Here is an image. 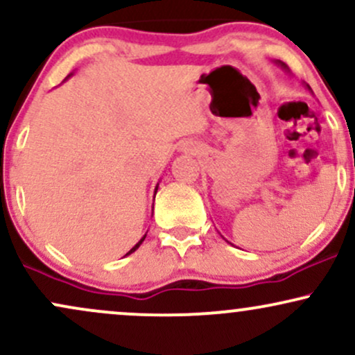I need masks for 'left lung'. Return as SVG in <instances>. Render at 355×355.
Masks as SVG:
<instances>
[{"instance_id": "1", "label": "left lung", "mask_w": 355, "mask_h": 355, "mask_svg": "<svg viewBox=\"0 0 355 355\" xmlns=\"http://www.w3.org/2000/svg\"><path fill=\"white\" fill-rule=\"evenodd\" d=\"M277 64H280V67H282V68H284V70H288V68H287V64H285V63H282V61H277Z\"/></svg>"}]
</instances>
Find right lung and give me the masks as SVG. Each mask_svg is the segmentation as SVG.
I'll return each instance as SVG.
<instances>
[{
  "label": "right lung",
  "instance_id": "obj_1",
  "mask_svg": "<svg viewBox=\"0 0 355 355\" xmlns=\"http://www.w3.org/2000/svg\"><path fill=\"white\" fill-rule=\"evenodd\" d=\"M68 78H70V76H68ZM157 190H158V187H157V189H155V193H157ZM145 237H146V234L144 235V237H141V239H140V242H138V243H137V245H135V247H133V248H132V250H130V252H128V254H126V255H130V254H132V252H135V250H137V248L141 245V242H144V240H145Z\"/></svg>",
  "mask_w": 355,
  "mask_h": 355
}]
</instances>
